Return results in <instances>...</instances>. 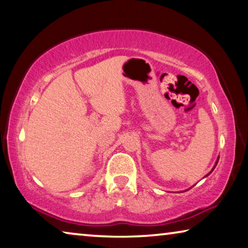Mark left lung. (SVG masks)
Returning a JSON list of instances; mask_svg holds the SVG:
<instances>
[{"label":"left lung","mask_w":248,"mask_h":248,"mask_svg":"<svg viewBox=\"0 0 248 248\" xmlns=\"http://www.w3.org/2000/svg\"><path fill=\"white\" fill-rule=\"evenodd\" d=\"M218 159H219V157H217V159H216V163H215V165H214V167H213V169H212V170H211V172H209L207 175H206V176H208V175L209 174H211L212 172H213V170H214V169H215V167H216V165H217V163H218ZM189 189V188H188ZM184 192H186V190H184Z\"/></svg>","instance_id":"left-lung-1"}]
</instances>
